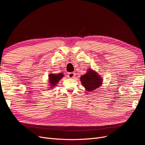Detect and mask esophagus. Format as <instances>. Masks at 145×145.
<instances>
[{
	"label": "esophagus",
	"instance_id": "1",
	"mask_svg": "<svg viewBox=\"0 0 145 145\" xmlns=\"http://www.w3.org/2000/svg\"><path fill=\"white\" fill-rule=\"evenodd\" d=\"M75 73L73 72L69 73L68 74V77L70 78H75Z\"/></svg>",
	"mask_w": 145,
	"mask_h": 145
}]
</instances>
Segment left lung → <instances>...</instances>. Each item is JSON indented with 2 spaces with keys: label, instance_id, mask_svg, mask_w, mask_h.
Listing matches in <instances>:
<instances>
[{
  "label": "left lung",
  "instance_id": "obj_1",
  "mask_svg": "<svg viewBox=\"0 0 145 145\" xmlns=\"http://www.w3.org/2000/svg\"><path fill=\"white\" fill-rule=\"evenodd\" d=\"M84 75L81 76L80 81L86 90L92 91L98 89L103 84V78L92 69H88Z\"/></svg>",
  "mask_w": 145,
  "mask_h": 145
}]
</instances>
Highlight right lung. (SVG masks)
Listing matches in <instances>:
<instances>
[{
  "label": "right lung",
  "mask_w": 145,
  "mask_h": 145,
  "mask_svg": "<svg viewBox=\"0 0 145 145\" xmlns=\"http://www.w3.org/2000/svg\"><path fill=\"white\" fill-rule=\"evenodd\" d=\"M64 77V74L63 73H59L58 74L50 73L48 75V86L50 89H53L57 86V82L59 81L61 78Z\"/></svg>",
  "instance_id": "add662e5"
}]
</instances>
